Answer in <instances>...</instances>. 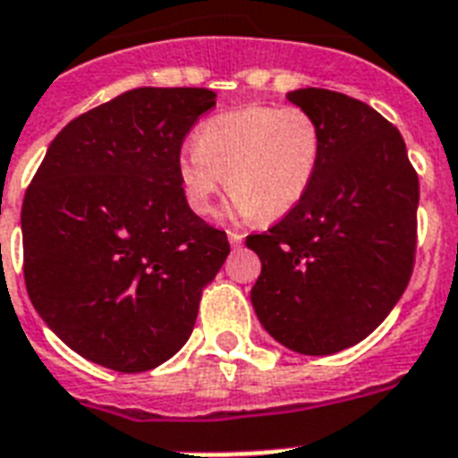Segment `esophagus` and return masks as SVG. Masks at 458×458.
Listing matches in <instances>:
<instances>
[{
  "label": "esophagus",
  "instance_id": "34e87169",
  "mask_svg": "<svg viewBox=\"0 0 458 458\" xmlns=\"http://www.w3.org/2000/svg\"><path fill=\"white\" fill-rule=\"evenodd\" d=\"M241 241H243V233H239V232H229V243H232L233 248L241 246Z\"/></svg>",
  "mask_w": 458,
  "mask_h": 458
}]
</instances>
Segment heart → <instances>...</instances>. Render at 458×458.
Listing matches in <instances>:
<instances>
[{"mask_svg":"<svg viewBox=\"0 0 458 458\" xmlns=\"http://www.w3.org/2000/svg\"><path fill=\"white\" fill-rule=\"evenodd\" d=\"M321 158V130L298 106H243L199 127L177 160L186 206L206 217L225 186L236 217L279 219L305 199Z\"/></svg>","mask_w":458,"mask_h":458,"instance_id":"b5f03b06","label":"heart"}]
</instances>
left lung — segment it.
Returning a JSON list of instances; mask_svg holds the SVG:
<instances>
[{"instance_id":"1","label":"left lung","mask_w":458,"mask_h":458,"mask_svg":"<svg viewBox=\"0 0 458 458\" xmlns=\"http://www.w3.org/2000/svg\"><path fill=\"white\" fill-rule=\"evenodd\" d=\"M286 98L317 120L321 158L305 199L246 239L262 262L250 302L281 345L324 357L367 338L407 288L419 177L371 106L317 87Z\"/></svg>"}]
</instances>
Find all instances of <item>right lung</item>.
<instances>
[{
    "label": "right lung",
    "mask_w": 458,
    "mask_h": 458,
    "mask_svg": "<svg viewBox=\"0 0 458 458\" xmlns=\"http://www.w3.org/2000/svg\"><path fill=\"white\" fill-rule=\"evenodd\" d=\"M217 94L139 87L58 131L25 191V288L80 357L123 374L182 350L226 233L186 206L182 141Z\"/></svg>",
    "instance_id": "1"
}]
</instances>
